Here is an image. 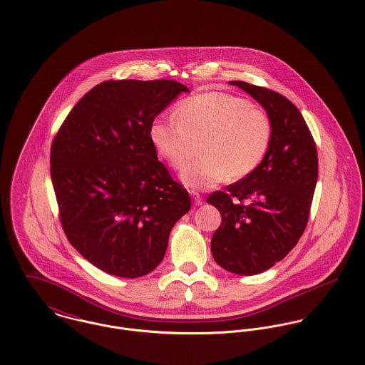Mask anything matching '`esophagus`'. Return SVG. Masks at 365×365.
Returning <instances> with one entry per match:
<instances>
[{
	"label": "esophagus",
	"instance_id": "obj_1",
	"mask_svg": "<svg viewBox=\"0 0 365 365\" xmlns=\"http://www.w3.org/2000/svg\"><path fill=\"white\" fill-rule=\"evenodd\" d=\"M190 195L192 197L195 205H202V202H204V201H202V197H201L197 191H190Z\"/></svg>",
	"mask_w": 365,
	"mask_h": 365
}]
</instances>
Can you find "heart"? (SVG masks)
<instances>
[{
	"instance_id": "b5f03b06",
	"label": "heart",
	"mask_w": 365,
	"mask_h": 365,
	"mask_svg": "<svg viewBox=\"0 0 365 365\" xmlns=\"http://www.w3.org/2000/svg\"><path fill=\"white\" fill-rule=\"evenodd\" d=\"M271 135V120L262 109L222 91L190 97L177 105L175 116H157L149 126L157 156L174 170L185 164L191 138H202V158L180 174L181 182L194 191L252 174L268 152Z\"/></svg>"
}]
</instances>
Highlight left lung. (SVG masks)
Listing matches in <instances>:
<instances>
[{
    "mask_svg": "<svg viewBox=\"0 0 365 365\" xmlns=\"http://www.w3.org/2000/svg\"><path fill=\"white\" fill-rule=\"evenodd\" d=\"M265 109L272 135L260 165L207 202L220 212L210 252L225 269L255 275L281 261L301 239L317 181V153L299 109L284 96L245 81H229Z\"/></svg>",
    "mask_w": 365,
    "mask_h": 365,
    "instance_id": "left-lung-1",
    "label": "left lung"
}]
</instances>
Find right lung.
I'll use <instances>...</instances> for the list:
<instances>
[{
    "label": "right lung",
    "mask_w": 365,
    "mask_h": 365,
    "mask_svg": "<svg viewBox=\"0 0 365 365\" xmlns=\"http://www.w3.org/2000/svg\"><path fill=\"white\" fill-rule=\"evenodd\" d=\"M181 93L173 80L104 81L64 119L51 150L60 222L71 246L97 268L138 278L164 259L187 190L158 161L149 126Z\"/></svg>",
    "instance_id": "1"
}]
</instances>
